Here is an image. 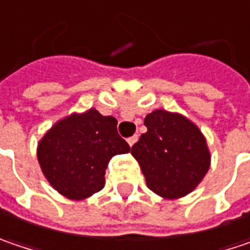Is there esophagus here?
<instances>
[{
	"mask_svg": "<svg viewBox=\"0 0 250 250\" xmlns=\"http://www.w3.org/2000/svg\"><path fill=\"white\" fill-rule=\"evenodd\" d=\"M139 140V136H133V137H130V139H127V143H128V146L130 147H133L134 146V143Z\"/></svg>",
	"mask_w": 250,
	"mask_h": 250,
	"instance_id": "esophagus-1",
	"label": "esophagus"
}]
</instances>
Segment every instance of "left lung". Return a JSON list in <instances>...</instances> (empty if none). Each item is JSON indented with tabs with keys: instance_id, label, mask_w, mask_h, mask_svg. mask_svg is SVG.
Wrapping results in <instances>:
<instances>
[{
	"instance_id": "8db88e82",
	"label": "left lung",
	"mask_w": 250,
	"mask_h": 250,
	"mask_svg": "<svg viewBox=\"0 0 250 250\" xmlns=\"http://www.w3.org/2000/svg\"><path fill=\"white\" fill-rule=\"evenodd\" d=\"M147 131L131 147L147 187L164 199L192 192L207 175L211 153L198 125L181 113L157 109L146 116Z\"/></svg>"
}]
</instances>
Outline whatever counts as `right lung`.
Listing matches in <instances>:
<instances>
[{
	"mask_svg": "<svg viewBox=\"0 0 250 250\" xmlns=\"http://www.w3.org/2000/svg\"><path fill=\"white\" fill-rule=\"evenodd\" d=\"M128 151L130 146L117 133V120L89 109L58 120L39 140L37 157L53 189L82 201L103 189L111 157Z\"/></svg>",
	"mask_w": 250,
	"mask_h": 250,
	"instance_id": "add662e5",
	"label": "right lung"
}]
</instances>
